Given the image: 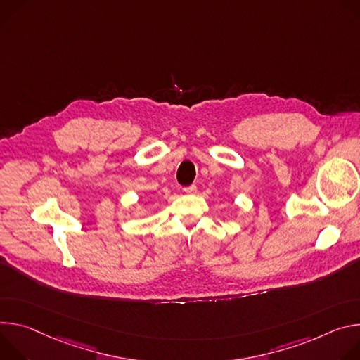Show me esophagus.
I'll use <instances>...</instances> for the list:
<instances>
[{"label":"esophagus","mask_w":360,"mask_h":360,"mask_svg":"<svg viewBox=\"0 0 360 360\" xmlns=\"http://www.w3.org/2000/svg\"><path fill=\"white\" fill-rule=\"evenodd\" d=\"M183 190H184L187 194H194V193H197V186H195V184H191V186L184 187Z\"/></svg>","instance_id":"1"}]
</instances>
